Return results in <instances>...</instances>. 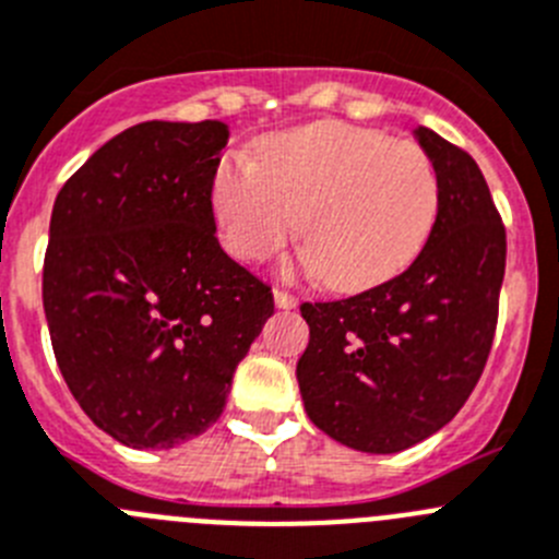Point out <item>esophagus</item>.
Returning a JSON list of instances; mask_svg holds the SVG:
<instances>
[{
    "label": "esophagus",
    "mask_w": 559,
    "mask_h": 559,
    "mask_svg": "<svg viewBox=\"0 0 559 559\" xmlns=\"http://www.w3.org/2000/svg\"><path fill=\"white\" fill-rule=\"evenodd\" d=\"M273 298H275V306H278V309H292V306H298V298H295V295L286 289H273Z\"/></svg>",
    "instance_id": "1"
}]
</instances>
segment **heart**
<instances>
[{
  "label": "heart",
  "mask_w": 559,
  "mask_h": 559,
  "mask_svg": "<svg viewBox=\"0 0 559 559\" xmlns=\"http://www.w3.org/2000/svg\"><path fill=\"white\" fill-rule=\"evenodd\" d=\"M211 205L236 259H270L298 225L309 267L354 292L399 275L420 253L440 211V175L409 139L317 122L270 135L255 164L225 158Z\"/></svg>",
  "instance_id": "1"
}]
</instances>
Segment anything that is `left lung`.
<instances>
[{"label":"left lung","instance_id":"obj_1","mask_svg":"<svg viewBox=\"0 0 559 559\" xmlns=\"http://www.w3.org/2000/svg\"><path fill=\"white\" fill-rule=\"evenodd\" d=\"M440 211L409 267L354 298L304 304L306 415L331 440L395 454L426 440L474 392L499 323L507 230L476 160L429 128Z\"/></svg>","mask_w":559,"mask_h":559}]
</instances>
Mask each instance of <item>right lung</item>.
<instances>
[{
  "label": "right lung",
  "instance_id": "1",
  "mask_svg": "<svg viewBox=\"0 0 559 559\" xmlns=\"http://www.w3.org/2000/svg\"><path fill=\"white\" fill-rule=\"evenodd\" d=\"M228 124L142 122L63 183L44 311L80 409L133 449H173L219 420L273 292L217 239L211 183Z\"/></svg>",
  "mask_w": 559,
  "mask_h": 559
}]
</instances>
